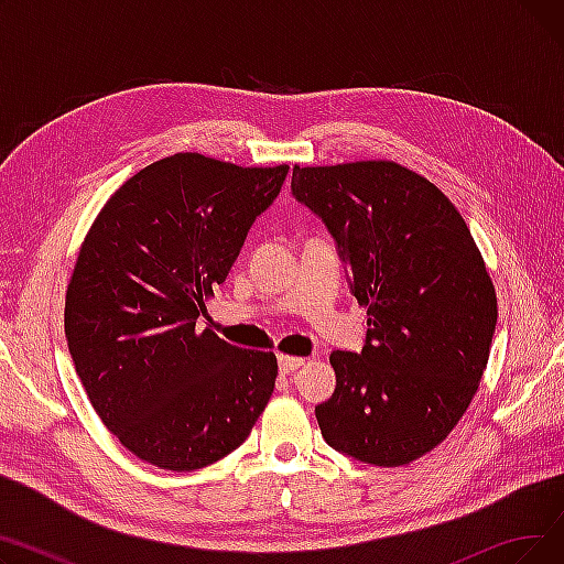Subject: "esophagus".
Returning <instances> with one entry per match:
<instances>
[{"label":"esophagus","mask_w":564,"mask_h":564,"mask_svg":"<svg viewBox=\"0 0 564 564\" xmlns=\"http://www.w3.org/2000/svg\"><path fill=\"white\" fill-rule=\"evenodd\" d=\"M304 361L306 359H302V357H288V354H281V357H279V370L283 375H288L292 370H297L300 366H304Z\"/></svg>","instance_id":"1"}]
</instances>
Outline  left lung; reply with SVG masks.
Instances as JSON below:
<instances>
[{"label":"left lung","mask_w":564,"mask_h":564,"mask_svg":"<svg viewBox=\"0 0 564 564\" xmlns=\"http://www.w3.org/2000/svg\"><path fill=\"white\" fill-rule=\"evenodd\" d=\"M290 187L368 308L364 349L329 357L322 436L366 464H411L453 432L485 375L498 304L482 253L451 198L398 162L294 164Z\"/></svg>","instance_id":"1"}]
</instances>
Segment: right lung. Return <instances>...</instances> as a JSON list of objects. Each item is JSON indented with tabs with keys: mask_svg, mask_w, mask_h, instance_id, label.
<instances>
[{
	"mask_svg": "<svg viewBox=\"0 0 564 564\" xmlns=\"http://www.w3.org/2000/svg\"><path fill=\"white\" fill-rule=\"evenodd\" d=\"M288 169L158 160L109 196L84 237L66 290L68 349L100 421L148 464H215L272 398L274 351L235 347L196 317Z\"/></svg>",
	"mask_w": 564,
	"mask_h": 564,
	"instance_id": "right-lung-1",
	"label": "right lung"
}]
</instances>
